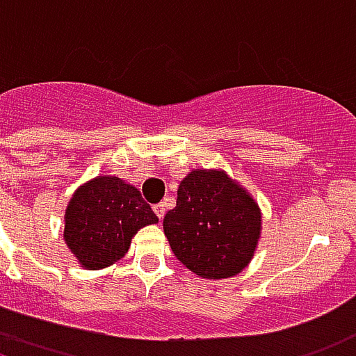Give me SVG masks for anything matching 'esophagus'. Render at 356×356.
<instances>
[{"mask_svg":"<svg viewBox=\"0 0 356 356\" xmlns=\"http://www.w3.org/2000/svg\"><path fill=\"white\" fill-rule=\"evenodd\" d=\"M152 209H154V213H156V217L160 218V220H162V218H164L165 205L162 204V202H160V204H156V205H152Z\"/></svg>","mask_w":356,"mask_h":356,"instance_id":"esophagus-1","label":"esophagus"}]
</instances>
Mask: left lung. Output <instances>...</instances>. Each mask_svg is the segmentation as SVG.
Returning <instances> with one entry per match:
<instances>
[{
    "mask_svg": "<svg viewBox=\"0 0 356 356\" xmlns=\"http://www.w3.org/2000/svg\"><path fill=\"white\" fill-rule=\"evenodd\" d=\"M173 254L200 277L225 279L243 270L260 236L259 205L225 171H191L177 204L165 213Z\"/></svg>",
    "mask_w": 356,
    "mask_h": 356,
    "instance_id": "1",
    "label": "left lung"
}]
</instances>
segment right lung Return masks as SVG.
<instances>
[{"label": "right lung", "instance_id": "add662e5", "mask_svg": "<svg viewBox=\"0 0 356 356\" xmlns=\"http://www.w3.org/2000/svg\"><path fill=\"white\" fill-rule=\"evenodd\" d=\"M158 222L136 186L96 177L81 186L65 209L64 239L84 268L111 266L130 249L139 228Z\"/></svg>", "mask_w": 356, "mask_h": 356}]
</instances>
